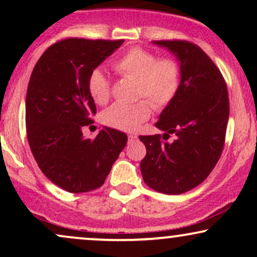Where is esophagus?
<instances>
[{
	"label": "esophagus",
	"instance_id": "obj_1",
	"mask_svg": "<svg viewBox=\"0 0 257 257\" xmlns=\"http://www.w3.org/2000/svg\"><path fill=\"white\" fill-rule=\"evenodd\" d=\"M137 139H138V137L135 134L129 135V141H134V140H137Z\"/></svg>",
	"mask_w": 257,
	"mask_h": 257
}]
</instances>
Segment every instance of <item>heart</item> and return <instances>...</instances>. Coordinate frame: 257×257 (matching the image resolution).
Segmentation results:
<instances>
[{"label": "heart", "mask_w": 257, "mask_h": 257, "mask_svg": "<svg viewBox=\"0 0 257 257\" xmlns=\"http://www.w3.org/2000/svg\"><path fill=\"white\" fill-rule=\"evenodd\" d=\"M122 77L138 82L137 96L147 98L155 108L167 107L175 99L181 85V69L172 58L158 59L155 53L143 48H132L112 63ZM88 89L94 101L104 105L111 96V81L104 71L95 69L88 77ZM146 100L137 104L116 102L102 113L106 125L124 132H134L151 114Z\"/></svg>", "instance_id": "1"}]
</instances>
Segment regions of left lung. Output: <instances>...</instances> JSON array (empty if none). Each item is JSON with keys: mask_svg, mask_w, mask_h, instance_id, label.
Listing matches in <instances>:
<instances>
[{"mask_svg": "<svg viewBox=\"0 0 257 257\" xmlns=\"http://www.w3.org/2000/svg\"><path fill=\"white\" fill-rule=\"evenodd\" d=\"M178 59L181 85L175 99L159 114L161 135L139 137L146 146L140 170L145 184L157 192L180 194L202 184L216 166L225 144L229 102L220 70L196 44L153 41Z\"/></svg>", "mask_w": 257, "mask_h": 257, "instance_id": "8db88e82", "label": "left lung"}]
</instances>
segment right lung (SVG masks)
Listing matches in <instances>:
<instances>
[{"mask_svg":"<svg viewBox=\"0 0 257 257\" xmlns=\"http://www.w3.org/2000/svg\"><path fill=\"white\" fill-rule=\"evenodd\" d=\"M123 42L59 41L43 53L31 73L25 100L29 145L44 175L67 192L102 186L128 140L124 133L107 126L95 139H84L82 133L96 113L88 77Z\"/></svg>","mask_w":257,"mask_h":257,"instance_id":"1","label":"right lung"}]
</instances>
